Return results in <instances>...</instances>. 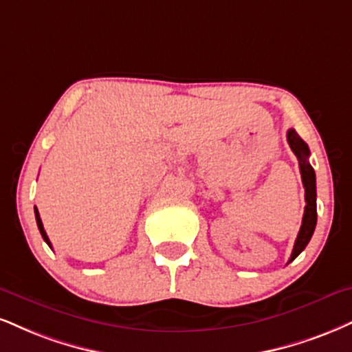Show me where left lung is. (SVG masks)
<instances>
[{
    "label": "left lung",
    "instance_id": "1",
    "mask_svg": "<svg viewBox=\"0 0 352 352\" xmlns=\"http://www.w3.org/2000/svg\"><path fill=\"white\" fill-rule=\"evenodd\" d=\"M287 141L290 144V149L294 151V154L297 155L298 165H300V173H302V182L305 187V201H307V206H305V213L302 219V226H300L298 236L295 239L294 251H292V256L287 264H290L292 261H295V257H298V254L307 248V244L310 243L313 232H315L316 226V177L315 170L308 162V157H310V149H308L307 142L303 141L300 135L295 133V129H289L287 133Z\"/></svg>",
    "mask_w": 352,
    "mask_h": 352
}]
</instances>
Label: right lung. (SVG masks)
<instances>
[{
    "mask_svg": "<svg viewBox=\"0 0 352 352\" xmlns=\"http://www.w3.org/2000/svg\"><path fill=\"white\" fill-rule=\"evenodd\" d=\"M34 213H36V221H37V228H39V231H41L42 238H44L45 243L49 244V248H52V244H50V241H49V236H47V232H45V230H44V224H42V219H41V217H39V211H37V208H34Z\"/></svg>",
    "mask_w": 352,
    "mask_h": 352,
    "instance_id": "add662e5",
    "label": "right lung"
}]
</instances>
